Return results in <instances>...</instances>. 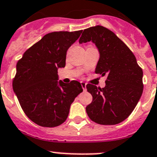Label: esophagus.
I'll return each mask as SVG.
<instances>
[{"instance_id": "1", "label": "esophagus", "mask_w": 157, "mask_h": 157, "mask_svg": "<svg viewBox=\"0 0 157 157\" xmlns=\"http://www.w3.org/2000/svg\"><path fill=\"white\" fill-rule=\"evenodd\" d=\"M81 86H82V88L83 89V90L86 91V84L85 82H81Z\"/></svg>"}]
</instances>
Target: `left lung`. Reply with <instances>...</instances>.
Masks as SVG:
<instances>
[{
    "label": "left lung",
    "mask_w": 157,
    "mask_h": 157,
    "mask_svg": "<svg viewBox=\"0 0 157 157\" xmlns=\"http://www.w3.org/2000/svg\"><path fill=\"white\" fill-rule=\"evenodd\" d=\"M90 41L100 54L95 73L107 78L102 89L92 84L86 86L92 95L86 113L98 124H118L129 117L141 97L143 70L132 51L108 28L97 25L85 29L79 43Z\"/></svg>",
    "instance_id": "1"
}]
</instances>
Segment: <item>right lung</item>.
Returning a JSON list of instances; mask_svg holds the SVG:
<instances>
[{
    "label": "right lung",
    "instance_id": "right-lung-1",
    "mask_svg": "<svg viewBox=\"0 0 157 157\" xmlns=\"http://www.w3.org/2000/svg\"><path fill=\"white\" fill-rule=\"evenodd\" d=\"M82 31L47 34L17 62L13 89L24 113L38 126L55 127L62 124L71 104L83 91L77 81H58V68L65 66L67 51Z\"/></svg>",
    "mask_w": 157,
    "mask_h": 157
}]
</instances>
